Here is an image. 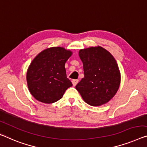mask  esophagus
Wrapping results in <instances>:
<instances>
[{"label": "esophagus", "mask_w": 147, "mask_h": 147, "mask_svg": "<svg viewBox=\"0 0 147 147\" xmlns=\"http://www.w3.org/2000/svg\"><path fill=\"white\" fill-rule=\"evenodd\" d=\"M78 81H79V80H73L71 81L72 84H73L74 86H76V85L77 84H78Z\"/></svg>", "instance_id": "esophagus-1"}]
</instances>
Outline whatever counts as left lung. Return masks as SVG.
<instances>
[{
  "instance_id": "8db88e82",
  "label": "left lung",
  "mask_w": 147,
  "mask_h": 147,
  "mask_svg": "<svg viewBox=\"0 0 147 147\" xmlns=\"http://www.w3.org/2000/svg\"><path fill=\"white\" fill-rule=\"evenodd\" d=\"M84 78L76 86L83 100L91 106L108 102L118 91L120 73L116 60L101 47L80 50Z\"/></svg>"
}]
</instances>
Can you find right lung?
Listing matches in <instances>:
<instances>
[{
	"label": "right lung",
	"mask_w": 147,
	"mask_h": 147,
	"mask_svg": "<svg viewBox=\"0 0 147 147\" xmlns=\"http://www.w3.org/2000/svg\"><path fill=\"white\" fill-rule=\"evenodd\" d=\"M71 54L62 47H52L40 53L31 62L27 72V83L36 100L47 104L55 102L72 86L65 69V63Z\"/></svg>",
	"instance_id": "obj_1"
}]
</instances>
